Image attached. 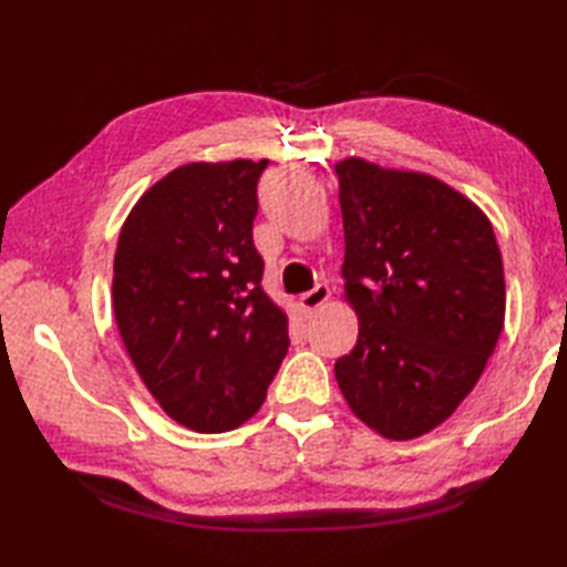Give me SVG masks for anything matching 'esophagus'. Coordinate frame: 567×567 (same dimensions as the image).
I'll use <instances>...</instances> for the list:
<instances>
[{
	"label": "esophagus",
	"mask_w": 567,
	"mask_h": 567,
	"mask_svg": "<svg viewBox=\"0 0 567 567\" xmlns=\"http://www.w3.org/2000/svg\"><path fill=\"white\" fill-rule=\"evenodd\" d=\"M329 297H331L329 287H327V285H317L315 290H309V292H305V295H299L297 305H299V309L305 311V315H311V311L319 309L323 302H329Z\"/></svg>",
	"instance_id": "esophagus-1"
}]
</instances>
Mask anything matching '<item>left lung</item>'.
Here are the masks:
<instances>
[{"label": "left lung", "instance_id": "obj_1", "mask_svg": "<svg viewBox=\"0 0 567 567\" xmlns=\"http://www.w3.org/2000/svg\"><path fill=\"white\" fill-rule=\"evenodd\" d=\"M343 297L358 343L336 360L353 414L390 441L441 426L473 392L504 327L495 231L439 177L363 158L336 163Z\"/></svg>", "mask_w": 567, "mask_h": 567}]
</instances>
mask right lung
Instances as JSON below:
<instances>
[{"label":"right lung","instance_id":"right-lung-1","mask_svg":"<svg viewBox=\"0 0 567 567\" xmlns=\"http://www.w3.org/2000/svg\"><path fill=\"white\" fill-rule=\"evenodd\" d=\"M265 165H179L143 192L118 234V333L163 412L199 433L256 414L290 346L252 246Z\"/></svg>","mask_w":567,"mask_h":567}]
</instances>
